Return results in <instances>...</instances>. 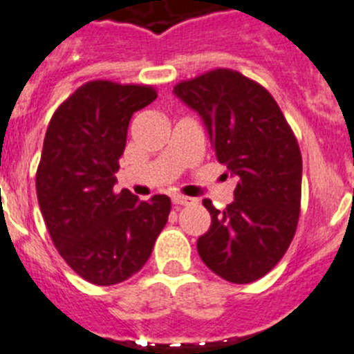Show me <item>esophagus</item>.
<instances>
[{
  "instance_id": "1",
  "label": "esophagus",
  "mask_w": 354,
  "mask_h": 354,
  "mask_svg": "<svg viewBox=\"0 0 354 354\" xmlns=\"http://www.w3.org/2000/svg\"><path fill=\"white\" fill-rule=\"evenodd\" d=\"M173 203H174V205H180V206H189V205H196L197 201L194 199V197L181 196V194H174Z\"/></svg>"
}]
</instances>
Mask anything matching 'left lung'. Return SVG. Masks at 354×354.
<instances>
[{"mask_svg":"<svg viewBox=\"0 0 354 354\" xmlns=\"http://www.w3.org/2000/svg\"><path fill=\"white\" fill-rule=\"evenodd\" d=\"M208 130L216 160L236 176L234 201L203 205L212 225L197 240L203 263L232 284L264 277L295 238L301 201V153L275 98L236 70L216 68L174 86Z\"/></svg>","mask_w":354,"mask_h":354,"instance_id":"left-lung-1","label":"left lung"}]
</instances>
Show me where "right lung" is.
Instances as JSON below:
<instances>
[{
    "label": "right lung",
    "mask_w": 354,
    "mask_h": 354,
    "mask_svg": "<svg viewBox=\"0 0 354 354\" xmlns=\"http://www.w3.org/2000/svg\"><path fill=\"white\" fill-rule=\"evenodd\" d=\"M157 98L151 86L90 81L50 118L37 169V197L54 247L97 286L145 266L171 212L167 196L139 201L114 190L130 118Z\"/></svg>",
    "instance_id": "add662e5"
}]
</instances>
